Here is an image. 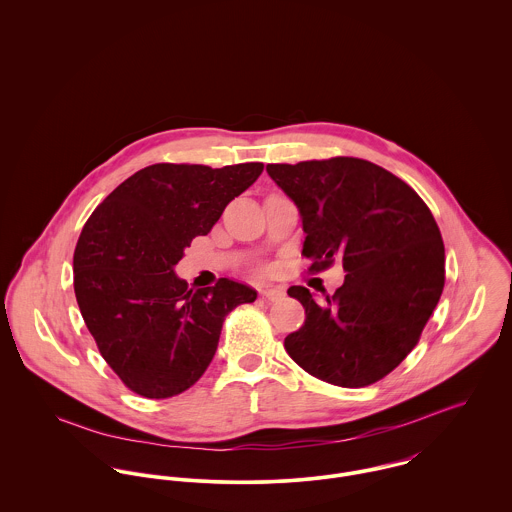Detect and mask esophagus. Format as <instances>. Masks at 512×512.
<instances>
[{"mask_svg": "<svg viewBox=\"0 0 512 512\" xmlns=\"http://www.w3.org/2000/svg\"><path fill=\"white\" fill-rule=\"evenodd\" d=\"M262 297H266L268 301H280V299H284V295L286 292L282 290V288H266V290H262Z\"/></svg>", "mask_w": 512, "mask_h": 512, "instance_id": "esophagus-1", "label": "esophagus"}]
</instances>
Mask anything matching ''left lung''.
Segmentation results:
<instances>
[{
  "label": "left lung",
  "instance_id": "8db88e82",
  "mask_svg": "<svg viewBox=\"0 0 512 512\" xmlns=\"http://www.w3.org/2000/svg\"><path fill=\"white\" fill-rule=\"evenodd\" d=\"M270 177L297 205L311 274L339 258L347 272L333 295H288L305 309L284 341L311 376L363 388L400 365L418 345L445 284V250L422 197L400 177L359 157L270 163Z\"/></svg>",
  "mask_w": 512,
  "mask_h": 512
}]
</instances>
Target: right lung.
Here are the masks:
<instances>
[{"instance_id":"right-lung-1","label":"right lung","mask_w":512,"mask_h":512,"mask_svg":"<svg viewBox=\"0 0 512 512\" xmlns=\"http://www.w3.org/2000/svg\"><path fill=\"white\" fill-rule=\"evenodd\" d=\"M262 169L258 161L155 163L86 220L74 248L76 303L102 359L132 392L161 400L191 388L215 357L224 317L256 299L228 278L189 290L173 266Z\"/></svg>"}]
</instances>
